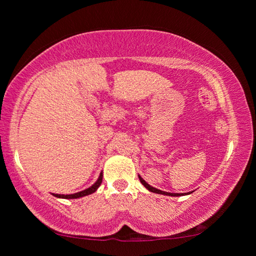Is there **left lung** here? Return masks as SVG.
Listing matches in <instances>:
<instances>
[{"label":"left lung","instance_id":"obj_1","mask_svg":"<svg viewBox=\"0 0 256 256\" xmlns=\"http://www.w3.org/2000/svg\"><path fill=\"white\" fill-rule=\"evenodd\" d=\"M138 178H140V180H141V183L144 185V186L148 188L149 191H152V192H155V194H166V196H172V197H178V196H183V194H190V192H188V194H171V192H166V191H160V190H158V188H152V185H149L148 183H146V182L143 180V178H141L138 176Z\"/></svg>","mask_w":256,"mask_h":256}]
</instances>
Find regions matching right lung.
<instances>
[{
  "label": "right lung",
  "mask_w": 256,
  "mask_h": 256,
  "mask_svg": "<svg viewBox=\"0 0 256 256\" xmlns=\"http://www.w3.org/2000/svg\"><path fill=\"white\" fill-rule=\"evenodd\" d=\"M101 182H102V174H100V177L98 178V180L96 182V183H94L90 188H86V190L76 192V194H54V196L58 198H65V199H76V198L84 197V196L90 194H93V192H96V188L100 186Z\"/></svg>",
  "instance_id": "obj_1"
}]
</instances>
